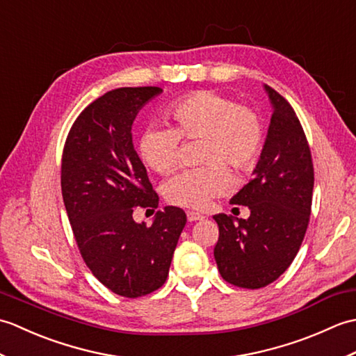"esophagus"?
<instances>
[{
    "instance_id": "obj_1",
    "label": "esophagus",
    "mask_w": 356,
    "mask_h": 356,
    "mask_svg": "<svg viewBox=\"0 0 356 356\" xmlns=\"http://www.w3.org/2000/svg\"><path fill=\"white\" fill-rule=\"evenodd\" d=\"M186 217H188V222H197V220H203V218H205L202 214L194 213V211H188Z\"/></svg>"
}]
</instances>
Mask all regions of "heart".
<instances>
[{"label": "heart", "instance_id": "obj_1", "mask_svg": "<svg viewBox=\"0 0 356 356\" xmlns=\"http://www.w3.org/2000/svg\"><path fill=\"white\" fill-rule=\"evenodd\" d=\"M165 115L170 127L143 130L138 153L148 168L168 174L179 163L180 139L202 138L200 159L205 165L177 172L165 184V197L172 205L202 209L228 191L229 163L240 172L251 171L263 148V124L257 110L231 97L200 90L174 101Z\"/></svg>", "mask_w": 356, "mask_h": 356}]
</instances>
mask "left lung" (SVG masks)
I'll use <instances>...</instances> for the list:
<instances>
[{
	"label": "left lung",
	"instance_id": "1",
	"mask_svg": "<svg viewBox=\"0 0 356 356\" xmlns=\"http://www.w3.org/2000/svg\"><path fill=\"white\" fill-rule=\"evenodd\" d=\"M272 118L254 179L231 199L251 209L249 218L217 214L214 259L226 282L259 289L291 266L303 243L314 191L311 148L291 104L264 86Z\"/></svg>",
	"mask_w": 356,
	"mask_h": 356
}]
</instances>
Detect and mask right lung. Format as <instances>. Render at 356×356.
Here are the masks:
<instances>
[{
    "label": "right lung",
    "mask_w": 356,
    "mask_h": 356,
    "mask_svg": "<svg viewBox=\"0 0 356 356\" xmlns=\"http://www.w3.org/2000/svg\"><path fill=\"white\" fill-rule=\"evenodd\" d=\"M159 87H122L97 97L67 136L61 188L74 240L88 269L120 297L157 291L168 277L186 214L157 211L151 226L136 223V207L154 209L147 168L133 145L131 125Z\"/></svg>",
    "instance_id": "right-lung-1"
}]
</instances>
